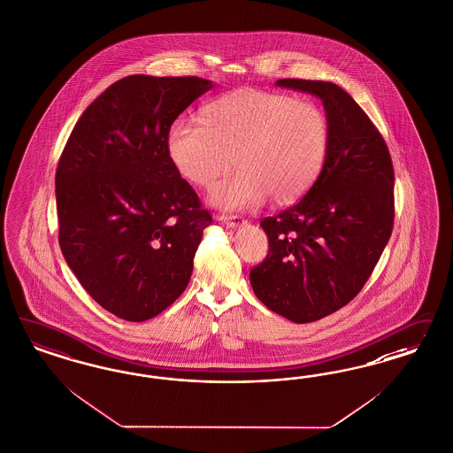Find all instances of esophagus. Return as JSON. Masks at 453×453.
<instances>
[{
  "mask_svg": "<svg viewBox=\"0 0 453 453\" xmlns=\"http://www.w3.org/2000/svg\"><path fill=\"white\" fill-rule=\"evenodd\" d=\"M219 220H222L227 227H239L242 224H246V220L239 216H218Z\"/></svg>",
  "mask_w": 453,
  "mask_h": 453,
  "instance_id": "34e87169",
  "label": "esophagus"
}]
</instances>
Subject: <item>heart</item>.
<instances>
[{
  "label": "heart",
  "instance_id": "obj_1",
  "mask_svg": "<svg viewBox=\"0 0 453 453\" xmlns=\"http://www.w3.org/2000/svg\"><path fill=\"white\" fill-rule=\"evenodd\" d=\"M167 156L190 184L211 188L209 203L248 209L265 203H297L318 180L329 150L325 110L296 96L237 88L207 102L197 125L175 124L167 132Z\"/></svg>",
  "mask_w": 453,
  "mask_h": 453
}]
</instances>
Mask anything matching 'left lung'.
<instances>
[{
	"label": "left lung",
	"instance_id": "8db88e82",
	"mask_svg": "<svg viewBox=\"0 0 453 453\" xmlns=\"http://www.w3.org/2000/svg\"><path fill=\"white\" fill-rule=\"evenodd\" d=\"M276 85L321 98L328 158L296 205L261 220L269 250L250 269V286L271 311L311 323L346 306L372 276L393 229L395 173L381 134L342 87L297 79Z\"/></svg>",
	"mask_w": 453,
	"mask_h": 453
}]
</instances>
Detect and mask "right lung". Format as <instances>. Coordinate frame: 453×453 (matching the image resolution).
<instances>
[{
	"instance_id": "right-lung-1",
	"label": "right lung",
	"mask_w": 453,
	"mask_h": 453,
	"mask_svg": "<svg viewBox=\"0 0 453 453\" xmlns=\"http://www.w3.org/2000/svg\"><path fill=\"white\" fill-rule=\"evenodd\" d=\"M212 87L199 77H125L81 113L63 149V257L85 291L127 321H147L184 293L212 222L165 147L173 120Z\"/></svg>"
}]
</instances>
